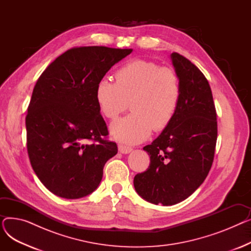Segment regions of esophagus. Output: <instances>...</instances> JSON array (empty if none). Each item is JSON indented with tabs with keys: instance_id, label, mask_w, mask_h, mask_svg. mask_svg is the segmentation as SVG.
I'll list each match as a JSON object with an SVG mask.
<instances>
[{
	"instance_id": "obj_1",
	"label": "esophagus",
	"mask_w": 251,
	"mask_h": 251,
	"mask_svg": "<svg viewBox=\"0 0 251 251\" xmlns=\"http://www.w3.org/2000/svg\"><path fill=\"white\" fill-rule=\"evenodd\" d=\"M118 149H119V151L122 152V153H128V152H130L131 151H132V148L124 146V144H119Z\"/></svg>"
}]
</instances>
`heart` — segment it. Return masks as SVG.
<instances>
[{
	"instance_id": "heart-1",
	"label": "heart",
	"mask_w": 251,
	"mask_h": 251,
	"mask_svg": "<svg viewBox=\"0 0 251 251\" xmlns=\"http://www.w3.org/2000/svg\"><path fill=\"white\" fill-rule=\"evenodd\" d=\"M96 86V100L101 115L115 119L130 102L132 113L111 125L112 135L120 141L138 143L151 133L165 130L179 109L182 86L177 72L155 62L136 59L124 64L115 74Z\"/></svg>"
}]
</instances>
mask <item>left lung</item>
Listing matches in <instances>:
<instances>
[{"mask_svg": "<svg viewBox=\"0 0 251 251\" xmlns=\"http://www.w3.org/2000/svg\"><path fill=\"white\" fill-rule=\"evenodd\" d=\"M180 78L179 109L161 135L143 150L150 167L134 177V187L146 201L163 205L186 200L212 168L218 137L212 89L203 73L178 52L171 55Z\"/></svg>", "mask_w": 251, "mask_h": 251, "instance_id": "obj_1", "label": "left lung"}]
</instances>
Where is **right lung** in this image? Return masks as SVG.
Instances as JSON below:
<instances>
[{
    "mask_svg": "<svg viewBox=\"0 0 251 251\" xmlns=\"http://www.w3.org/2000/svg\"><path fill=\"white\" fill-rule=\"evenodd\" d=\"M131 49L75 47L59 56L34 85L25 118L26 146L34 173L54 194L75 200L95 191L102 169L118 152L96 86Z\"/></svg>",
    "mask_w": 251,
    "mask_h": 251,
    "instance_id": "1",
    "label": "right lung"
}]
</instances>
